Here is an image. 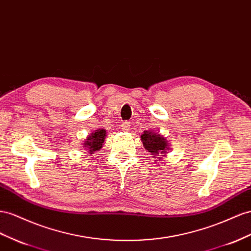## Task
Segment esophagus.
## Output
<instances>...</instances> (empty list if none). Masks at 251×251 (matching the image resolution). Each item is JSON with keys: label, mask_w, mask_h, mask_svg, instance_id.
I'll use <instances>...</instances> for the list:
<instances>
[{"label": "esophagus", "mask_w": 251, "mask_h": 251, "mask_svg": "<svg viewBox=\"0 0 251 251\" xmlns=\"http://www.w3.org/2000/svg\"><path fill=\"white\" fill-rule=\"evenodd\" d=\"M130 126H131L130 121H124V123L120 125V128L123 131H128V128H130Z\"/></svg>", "instance_id": "1"}]
</instances>
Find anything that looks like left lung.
<instances>
[{"label": "left lung", "instance_id": "1", "mask_svg": "<svg viewBox=\"0 0 251 251\" xmlns=\"http://www.w3.org/2000/svg\"><path fill=\"white\" fill-rule=\"evenodd\" d=\"M141 140L144 142V147L155 157V155L166 153L169 147L165 138H162L159 134L153 133L151 131H145L141 135Z\"/></svg>", "mask_w": 251, "mask_h": 251}]
</instances>
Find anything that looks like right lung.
I'll list each match as a JSON object with an SVG mask.
<instances>
[{
	"mask_svg": "<svg viewBox=\"0 0 251 251\" xmlns=\"http://www.w3.org/2000/svg\"><path fill=\"white\" fill-rule=\"evenodd\" d=\"M105 130H96L95 133H92L91 136L87 137V141L84 144V147L87 148L86 150L89 151L91 154L95 151H98L99 149L102 147V144L104 142L105 137Z\"/></svg>",
	"mask_w": 251,
	"mask_h": 251,
	"instance_id": "add662e5",
	"label": "right lung"
}]
</instances>
